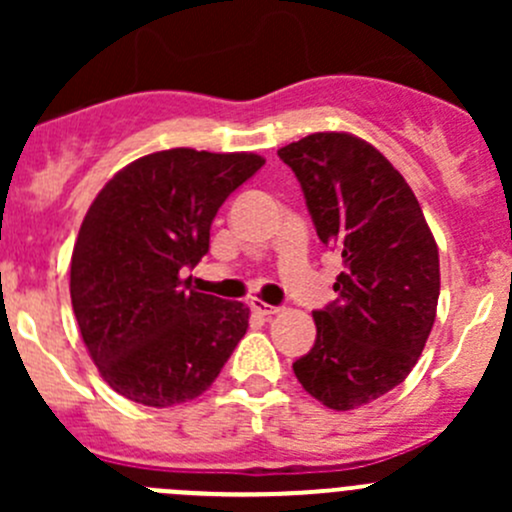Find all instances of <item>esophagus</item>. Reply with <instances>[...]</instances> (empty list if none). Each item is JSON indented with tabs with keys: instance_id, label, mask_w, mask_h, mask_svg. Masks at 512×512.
Wrapping results in <instances>:
<instances>
[{
	"instance_id": "esophagus-1",
	"label": "esophagus",
	"mask_w": 512,
	"mask_h": 512,
	"mask_svg": "<svg viewBox=\"0 0 512 512\" xmlns=\"http://www.w3.org/2000/svg\"><path fill=\"white\" fill-rule=\"evenodd\" d=\"M252 309H255L257 314H262V317H272V314L280 312V307H275V304L260 302V299H255V302H252Z\"/></svg>"
}]
</instances>
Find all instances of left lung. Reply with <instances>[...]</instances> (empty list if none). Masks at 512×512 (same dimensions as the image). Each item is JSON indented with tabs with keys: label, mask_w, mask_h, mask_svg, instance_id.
<instances>
[{
	"label": "left lung",
	"mask_w": 512,
	"mask_h": 512,
	"mask_svg": "<svg viewBox=\"0 0 512 512\" xmlns=\"http://www.w3.org/2000/svg\"><path fill=\"white\" fill-rule=\"evenodd\" d=\"M277 156L319 240L344 260L294 376L329 409H356L399 386L426 347L441 289L436 240L404 175L361 138L312 133Z\"/></svg>",
	"instance_id": "1"
}]
</instances>
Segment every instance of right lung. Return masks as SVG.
Here are the masks:
<instances>
[{"label":"right lung","mask_w":512,"mask_h":512,"mask_svg":"<svg viewBox=\"0 0 512 512\" xmlns=\"http://www.w3.org/2000/svg\"><path fill=\"white\" fill-rule=\"evenodd\" d=\"M262 165L255 153L173 148L133 160L96 195L71 255V304L113 391L165 409L218 379L250 309L190 292L180 272L208 255L220 205Z\"/></svg>","instance_id":"right-lung-1"}]
</instances>
